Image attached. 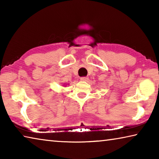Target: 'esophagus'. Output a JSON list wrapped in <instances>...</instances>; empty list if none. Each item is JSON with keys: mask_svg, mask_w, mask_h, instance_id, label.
Returning <instances> with one entry per match:
<instances>
[{"mask_svg": "<svg viewBox=\"0 0 159 159\" xmlns=\"http://www.w3.org/2000/svg\"><path fill=\"white\" fill-rule=\"evenodd\" d=\"M80 80H81V81H88V80H89V78H88V77H82V78H80Z\"/></svg>", "mask_w": 159, "mask_h": 159, "instance_id": "obj_1", "label": "esophagus"}]
</instances>
